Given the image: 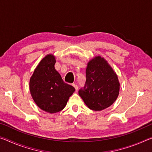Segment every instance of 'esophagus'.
<instances>
[{"label": "esophagus", "mask_w": 152, "mask_h": 152, "mask_svg": "<svg viewBox=\"0 0 152 152\" xmlns=\"http://www.w3.org/2000/svg\"><path fill=\"white\" fill-rule=\"evenodd\" d=\"M72 86H74V88H75V89H76V91H78V85H75V84H73V85H72Z\"/></svg>", "instance_id": "34e87169"}]
</instances>
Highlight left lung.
I'll list each match as a JSON object with an SVG mask.
<instances>
[{
  "instance_id": "1",
  "label": "left lung",
  "mask_w": 152,
  "mask_h": 152,
  "mask_svg": "<svg viewBox=\"0 0 152 152\" xmlns=\"http://www.w3.org/2000/svg\"><path fill=\"white\" fill-rule=\"evenodd\" d=\"M86 83L78 94L89 109L101 111L110 106L119 94L120 84L115 73L105 60L99 56L88 62Z\"/></svg>"
}]
</instances>
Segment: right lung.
Masks as SVG:
<instances>
[{
	"label": "right lung",
	"instance_id": "1",
	"mask_svg": "<svg viewBox=\"0 0 152 152\" xmlns=\"http://www.w3.org/2000/svg\"><path fill=\"white\" fill-rule=\"evenodd\" d=\"M55 62L52 55H47L38 65L30 80L34 101L40 109L51 114L63 110L75 91L73 86L62 80L55 68Z\"/></svg>",
	"mask_w": 152,
	"mask_h": 152
}]
</instances>
